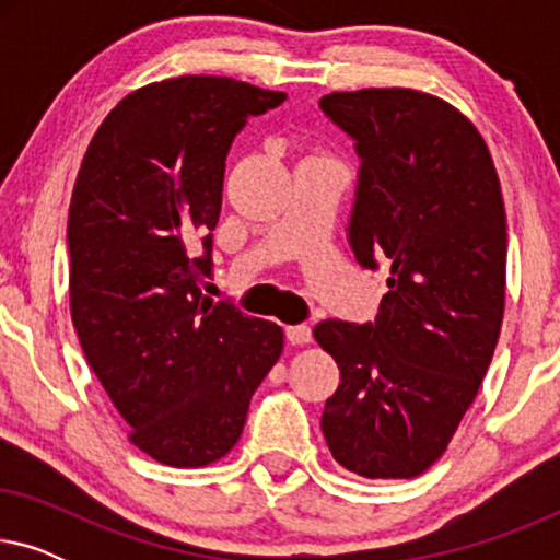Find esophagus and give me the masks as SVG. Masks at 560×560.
Returning a JSON list of instances; mask_svg holds the SVG:
<instances>
[{"label": "esophagus", "instance_id": "obj_1", "mask_svg": "<svg viewBox=\"0 0 560 560\" xmlns=\"http://www.w3.org/2000/svg\"><path fill=\"white\" fill-rule=\"evenodd\" d=\"M285 336L293 347H303V343L311 341V328L308 326H288Z\"/></svg>", "mask_w": 560, "mask_h": 560}]
</instances>
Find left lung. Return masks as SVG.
I'll return each mask as SVG.
<instances>
[{
    "instance_id": "8db88e82",
    "label": "left lung",
    "mask_w": 560,
    "mask_h": 560,
    "mask_svg": "<svg viewBox=\"0 0 560 560\" xmlns=\"http://www.w3.org/2000/svg\"><path fill=\"white\" fill-rule=\"evenodd\" d=\"M320 109L354 137L362 158L351 249L359 265H389L374 324L313 328L341 372L320 431L347 471L412 479L443 456L500 339V178L469 117L425 91H331Z\"/></svg>"
}]
</instances>
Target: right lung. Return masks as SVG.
<instances>
[{
    "label": "right lung",
    "mask_w": 560,
    "mask_h": 560,
    "mask_svg": "<svg viewBox=\"0 0 560 560\" xmlns=\"http://www.w3.org/2000/svg\"><path fill=\"white\" fill-rule=\"evenodd\" d=\"M285 98L226 75L148 83L106 114L75 175V334L127 439L165 466L224 458L282 354L278 324L209 301L198 282L211 272L226 152L244 121Z\"/></svg>",
    "instance_id": "add662e5"
}]
</instances>
